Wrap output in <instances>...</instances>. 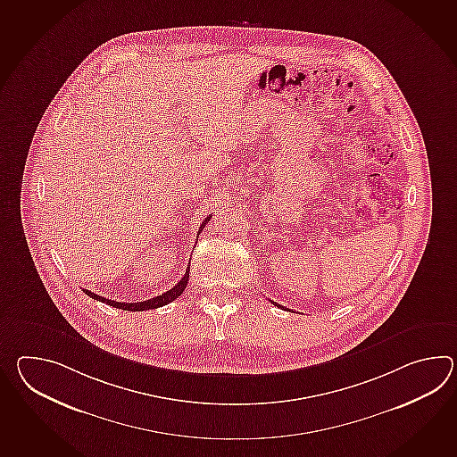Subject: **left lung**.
Masks as SVG:
<instances>
[{
    "instance_id": "left-lung-1",
    "label": "left lung",
    "mask_w": 457,
    "mask_h": 457,
    "mask_svg": "<svg viewBox=\"0 0 457 457\" xmlns=\"http://www.w3.org/2000/svg\"><path fill=\"white\" fill-rule=\"evenodd\" d=\"M274 304H275V306H280V304L275 303V302H274ZM280 308H284V306H280Z\"/></svg>"
}]
</instances>
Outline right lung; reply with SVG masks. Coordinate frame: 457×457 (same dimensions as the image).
<instances>
[{"instance_id": "1", "label": "right lung", "mask_w": 457, "mask_h": 457, "mask_svg": "<svg viewBox=\"0 0 457 457\" xmlns=\"http://www.w3.org/2000/svg\"><path fill=\"white\" fill-rule=\"evenodd\" d=\"M210 218H212V216H208V218L204 220L202 226H200V229H198V233H202V231H204V224L210 221ZM188 272H190V267H187V272L183 275L182 280H180L179 284L175 285L173 288H170L169 292L159 295V296H154L151 300L137 302V303H121V302L108 300V298L100 296V295L92 294V292H90V290H87V288H83V292L88 295L90 298H93V300H98V302H102V303L110 304L112 308H121V310H126V312H144V310H154V308H161L163 304L170 303V302H173L175 298H179V296L183 294V290L187 288V284H188V277H190Z\"/></svg>"}]
</instances>
